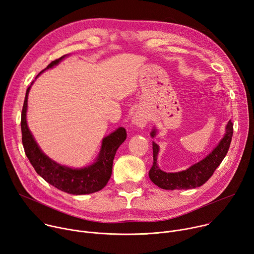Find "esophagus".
<instances>
[{
    "label": "esophagus",
    "instance_id": "34e87169",
    "mask_svg": "<svg viewBox=\"0 0 254 254\" xmlns=\"http://www.w3.org/2000/svg\"><path fill=\"white\" fill-rule=\"evenodd\" d=\"M148 123V118L146 115H143L141 113H136L133 118H132V124L137 126V127H143L144 126L147 125Z\"/></svg>",
    "mask_w": 254,
    "mask_h": 254
}]
</instances>
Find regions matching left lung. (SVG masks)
Instances as JSON below:
<instances>
[{"mask_svg": "<svg viewBox=\"0 0 254 254\" xmlns=\"http://www.w3.org/2000/svg\"><path fill=\"white\" fill-rule=\"evenodd\" d=\"M156 130H153L151 135L155 136ZM233 135V124L231 120L226 126V132L220 142L205 159L193 165L189 169L178 173L163 172L157 164L159 146L153 142L154 163L149 172V177L152 182L158 187L165 190H188L202 186L211 178L229 150Z\"/></svg>", "mask_w": 254, "mask_h": 254, "instance_id": "left-lung-1", "label": "left lung"}]
</instances>
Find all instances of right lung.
I'll return each mask as SVG.
<instances>
[{"instance_id":"add662e5","label":"right lung","mask_w":254,"mask_h":254,"mask_svg":"<svg viewBox=\"0 0 254 254\" xmlns=\"http://www.w3.org/2000/svg\"><path fill=\"white\" fill-rule=\"evenodd\" d=\"M64 57L65 55L60 57L59 59L52 61L44 70L58 64ZM44 70H42L40 73H42ZM30 87L31 86L27 88L23 104L21 116V129L22 142L25 154L35 171L46 182L68 194L85 195L100 191L102 188L105 187L108 180L111 179L113 172V163L117 150L127 138L126 128L120 127L102 139L100 154L96 162L91 166L83 169H71L65 166H61L42 153L28 128L26 113Z\"/></svg>"}]
</instances>
